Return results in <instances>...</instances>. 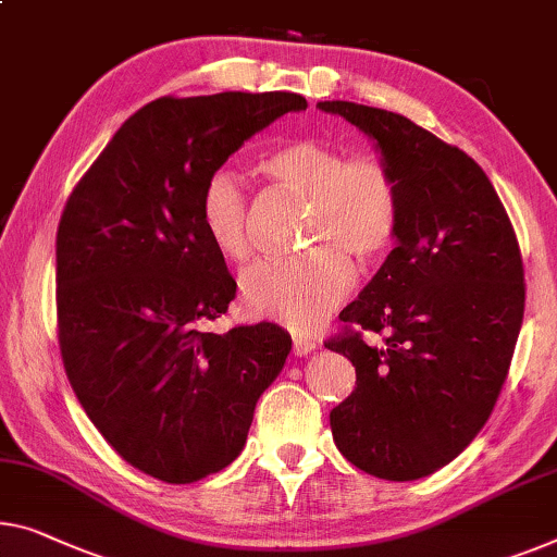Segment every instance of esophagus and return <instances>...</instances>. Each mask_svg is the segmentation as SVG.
I'll list each match as a JSON object with an SVG mask.
<instances>
[{
  "label": "esophagus",
  "instance_id": "obj_1",
  "mask_svg": "<svg viewBox=\"0 0 557 557\" xmlns=\"http://www.w3.org/2000/svg\"><path fill=\"white\" fill-rule=\"evenodd\" d=\"M314 347H318V343H314L312 337H302V335L293 337V352L297 355V358H305V355L312 352Z\"/></svg>",
  "mask_w": 557,
  "mask_h": 557
}]
</instances>
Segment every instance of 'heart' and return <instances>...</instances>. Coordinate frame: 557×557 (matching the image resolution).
Segmentation results:
<instances>
[{
  "label": "heart",
  "mask_w": 557,
  "mask_h": 557,
  "mask_svg": "<svg viewBox=\"0 0 557 557\" xmlns=\"http://www.w3.org/2000/svg\"><path fill=\"white\" fill-rule=\"evenodd\" d=\"M260 170L277 187L310 199L305 245L293 260H260L239 277L247 310L289 330H312L345 300L355 268L375 264L393 250L403 225V193L395 172L375 154L300 137L272 149ZM252 205L243 177L214 170L199 195V222L214 250L230 260L250 255Z\"/></svg>",
  "instance_id": "obj_1"
}]
</instances>
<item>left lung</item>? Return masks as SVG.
<instances>
[{
	"instance_id": "1",
	"label": "left lung",
	"mask_w": 557,
	"mask_h": 557,
	"mask_svg": "<svg viewBox=\"0 0 557 557\" xmlns=\"http://www.w3.org/2000/svg\"><path fill=\"white\" fill-rule=\"evenodd\" d=\"M318 107L375 139L403 193L397 247L325 343L358 375L330 412L332 437L368 475L418 480L458 458L495 408L525 310L520 245L462 149L377 107Z\"/></svg>"
}]
</instances>
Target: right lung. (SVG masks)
I'll return each instance as SVG.
<instances>
[{
    "mask_svg": "<svg viewBox=\"0 0 557 557\" xmlns=\"http://www.w3.org/2000/svg\"><path fill=\"white\" fill-rule=\"evenodd\" d=\"M293 92L160 97L122 124L57 230V339L87 418L132 468L197 483L237 458L293 339L275 322L205 332L237 282L199 222L205 180Z\"/></svg>",
    "mask_w": 557,
    "mask_h": 557,
    "instance_id": "right-lung-1",
    "label": "right lung"
}]
</instances>
